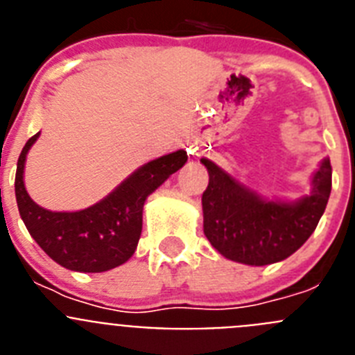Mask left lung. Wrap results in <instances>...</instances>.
<instances>
[{"instance_id":"8db88e82","label":"left lung","mask_w":355,"mask_h":355,"mask_svg":"<svg viewBox=\"0 0 355 355\" xmlns=\"http://www.w3.org/2000/svg\"><path fill=\"white\" fill-rule=\"evenodd\" d=\"M209 183L202 193L205 234L231 261L263 266L286 259L306 243L324 215L332 187L329 158L313 175L309 196L295 202L265 200L209 159Z\"/></svg>"}]
</instances>
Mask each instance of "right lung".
I'll use <instances>...</instances> for the list:
<instances>
[{"mask_svg":"<svg viewBox=\"0 0 355 355\" xmlns=\"http://www.w3.org/2000/svg\"><path fill=\"white\" fill-rule=\"evenodd\" d=\"M39 135H33L23 147L15 172V199L28 233L53 261L69 270L94 274L126 263L139 245L147 196L183 167L187 153L175 150L146 163L90 208L49 211L31 200L23 180L28 150Z\"/></svg>","mask_w":355,"mask_h":355,"instance_id":"right-lung-1","label":"right lung"}]
</instances>
